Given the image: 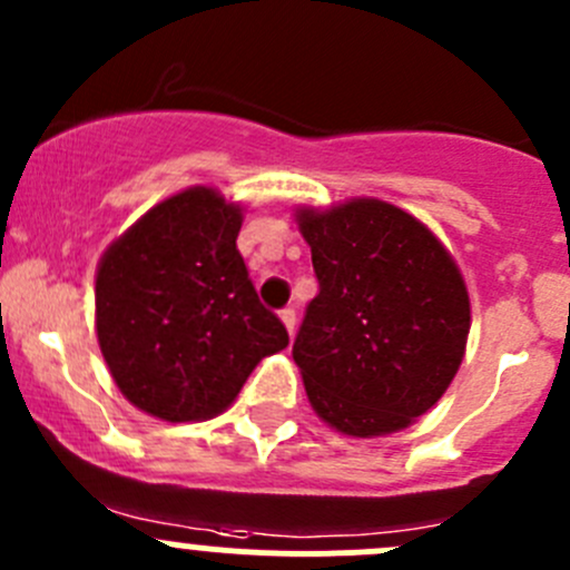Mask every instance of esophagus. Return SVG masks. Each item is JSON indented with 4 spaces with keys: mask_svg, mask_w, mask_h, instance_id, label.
Returning a JSON list of instances; mask_svg holds the SVG:
<instances>
[{
    "mask_svg": "<svg viewBox=\"0 0 570 570\" xmlns=\"http://www.w3.org/2000/svg\"><path fill=\"white\" fill-rule=\"evenodd\" d=\"M281 322H284V327H286V331H289V336H292V333H295V325H297V314H295V308L286 306L284 312H281Z\"/></svg>",
    "mask_w": 570,
    "mask_h": 570,
    "instance_id": "esophagus-1",
    "label": "esophagus"
}]
</instances>
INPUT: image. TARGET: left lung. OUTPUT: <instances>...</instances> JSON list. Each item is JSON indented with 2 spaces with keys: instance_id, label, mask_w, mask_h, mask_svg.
<instances>
[{
  "instance_id": "8db88e82",
  "label": "left lung",
  "mask_w": 570,
  "mask_h": 570,
  "mask_svg": "<svg viewBox=\"0 0 570 570\" xmlns=\"http://www.w3.org/2000/svg\"><path fill=\"white\" fill-rule=\"evenodd\" d=\"M320 295L292 347L314 413L353 439L396 433L461 370L469 289L439 237L400 206L350 198L301 206Z\"/></svg>"
}]
</instances>
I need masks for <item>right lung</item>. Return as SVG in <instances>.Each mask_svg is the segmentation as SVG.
<instances>
[{"mask_svg": "<svg viewBox=\"0 0 570 570\" xmlns=\"http://www.w3.org/2000/svg\"><path fill=\"white\" fill-rule=\"evenodd\" d=\"M245 209L215 187L159 200L96 267V336L120 394L163 422H204L289 344L258 303L237 234Z\"/></svg>", "mask_w": 570, "mask_h": 570, "instance_id": "add662e5", "label": "right lung"}]
</instances>
